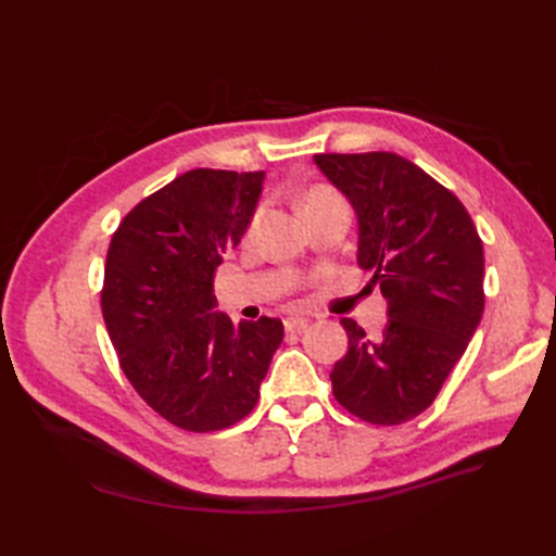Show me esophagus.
I'll list each match as a JSON object with an SVG mask.
<instances>
[{
    "instance_id": "obj_1",
    "label": "esophagus",
    "mask_w": 556,
    "mask_h": 556,
    "mask_svg": "<svg viewBox=\"0 0 556 556\" xmlns=\"http://www.w3.org/2000/svg\"><path fill=\"white\" fill-rule=\"evenodd\" d=\"M308 327L306 317H288L285 319V329L288 331H304Z\"/></svg>"
}]
</instances>
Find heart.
I'll return each mask as SVG.
<instances>
[{"label":"heart","mask_w":556,"mask_h":556,"mask_svg":"<svg viewBox=\"0 0 556 556\" xmlns=\"http://www.w3.org/2000/svg\"><path fill=\"white\" fill-rule=\"evenodd\" d=\"M327 204H343V201H341L339 194L327 190V188H315V190H311V192L306 194V199H304V211L315 208V206H327ZM260 220H262V208H260L255 215H252V220H250V225H248V237H252V233H255Z\"/></svg>","instance_id":"b5f03b06"}]
</instances>
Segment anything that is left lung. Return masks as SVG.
<instances>
[{"instance_id":"obj_1","label":"left lung","mask_w":556,"mask_h":556,"mask_svg":"<svg viewBox=\"0 0 556 556\" xmlns=\"http://www.w3.org/2000/svg\"><path fill=\"white\" fill-rule=\"evenodd\" d=\"M355 208L357 262L387 299V327L371 341L343 317L348 352L331 371L336 401L371 425L427 410L464 355L484 311V252L462 201L394 153L315 155Z\"/></svg>"}]
</instances>
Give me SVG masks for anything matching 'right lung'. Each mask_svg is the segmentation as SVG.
<instances>
[{
  "label": "right lung",
  "instance_id": "add662e5",
  "mask_svg": "<svg viewBox=\"0 0 556 556\" xmlns=\"http://www.w3.org/2000/svg\"><path fill=\"white\" fill-rule=\"evenodd\" d=\"M264 172L194 169L134 206L115 229L102 290L111 343L134 390L185 431L250 415L282 323L217 313L215 268L255 215Z\"/></svg>",
  "mask_w": 556,
  "mask_h": 556
}]
</instances>
